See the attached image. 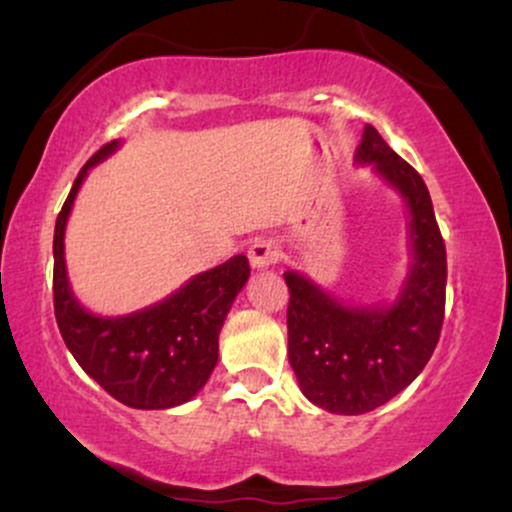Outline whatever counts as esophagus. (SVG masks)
<instances>
[{"label":"esophagus","mask_w":512,"mask_h":512,"mask_svg":"<svg viewBox=\"0 0 512 512\" xmlns=\"http://www.w3.org/2000/svg\"><path fill=\"white\" fill-rule=\"evenodd\" d=\"M248 257H250L252 267H257V269L272 267V264L281 260V248H279V243H274V240L257 238L255 243L250 245Z\"/></svg>","instance_id":"1"}]
</instances>
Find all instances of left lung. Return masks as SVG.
<instances>
[{
	"label": "left lung",
	"mask_w": 512,
	"mask_h": 512,
	"mask_svg": "<svg viewBox=\"0 0 512 512\" xmlns=\"http://www.w3.org/2000/svg\"><path fill=\"white\" fill-rule=\"evenodd\" d=\"M358 163H373L409 207L411 262L399 298L387 308H351L313 281L286 272L289 361L303 395L332 414H366L402 392L436 349L445 315L448 260L424 178L378 129L366 127Z\"/></svg>",
	"instance_id": "left-lung-1"
}]
</instances>
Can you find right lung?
<instances>
[{
	"label": "right lung",
	"mask_w": 512,
	"mask_h": 512,
	"mask_svg": "<svg viewBox=\"0 0 512 512\" xmlns=\"http://www.w3.org/2000/svg\"><path fill=\"white\" fill-rule=\"evenodd\" d=\"M117 149L105 144L76 175L55 223L52 298L60 334L81 368L117 402L134 409H170L190 402L219 358V332L250 276L245 255L197 274L166 301L125 317H98L74 298L64 267V228L88 168Z\"/></svg>",
	"instance_id": "obj_1"
}]
</instances>
